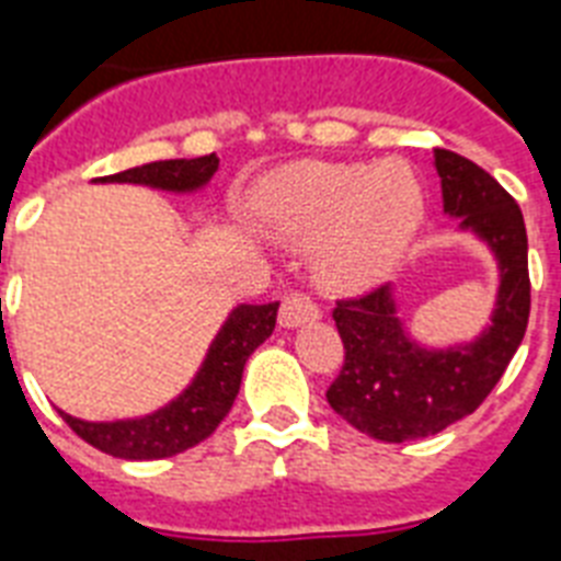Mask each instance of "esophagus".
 Returning <instances> with one entry per match:
<instances>
[{
    "label": "esophagus",
    "mask_w": 561,
    "mask_h": 561,
    "mask_svg": "<svg viewBox=\"0 0 561 561\" xmlns=\"http://www.w3.org/2000/svg\"><path fill=\"white\" fill-rule=\"evenodd\" d=\"M314 320H320V308H317L311 297H306V294H288V297L282 299L279 325L297 329V325L314 323Z\"/></svg>",
    "instance_id": "34e87169"
}]
</instances>
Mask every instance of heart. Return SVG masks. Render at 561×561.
<instances>
[{
  "label": "heart",
  "mask_w": 561,
  "mask_h": 561,
  "mask_svg": "<svg viewBox=\"0 0 561 561\" xmlns=\"http://www.w3.org/2000/svg\"><path fill=\"white\" fill-rule=\"evenodd\" d=\"M255 220L282 244H314L325 288L364 290L408 253L425 220V188L404 160L294 162L267 178Z\"/></svg>",
  "instance_id": "1"
}]
</instances>
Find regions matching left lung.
Returning <instances> with one entry per match:
<instances>
[{
    "label": "left lung",
    "mask_w": 561,
    "mask_h": 561,
    "mask_svg": "<svg viewBox=\"0 0 561 561\" xmlns=\"http://www.w3.org/2000/svg\"><path fill=\"white\" fill-rule=\"evenodd\" d=\"M434 165L445 215L486 241L501 285L492 323L471 343L445 350L410 337L390 285L337 302L332 317L346 358L325 399L337 416L381 443L434 436L474 413L522 346L530 317L527 229L518 203L460 153L436 148Z\"/></svg>",
    "instance_id": "8db88e82"
}]
</instances>
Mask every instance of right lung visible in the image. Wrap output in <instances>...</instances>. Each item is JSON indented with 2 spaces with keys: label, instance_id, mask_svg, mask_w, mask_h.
Wrapping results in <instances>:
<instances>
[{
  "label": "right lung",
  "instance_id": "right-lung-1",
  "mask_svg": "<svg viewBox=\"0 0 561 561\" xmlns=\"http://www.w3.org/2000/svg\"><path fill=\"white\" fill-rule=\"evenodd\" d=\"M215 171H218V157L206 153L197 160H160L136 165V169L101 178V183H136V186L183 194L206 186ZM276 311H279V302L232 308V314L215 334L192 383L178 399L148 416L83 422L64 410L57 413L92 448L122 457V460H162V457L188 451L206 436L215 434V427L224 422L241 387L247 358L273 334Z\"/></svg>",
  "mask_w": 561,
  "mask_h": 561
}]
</instances>
